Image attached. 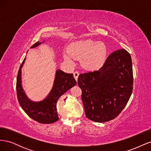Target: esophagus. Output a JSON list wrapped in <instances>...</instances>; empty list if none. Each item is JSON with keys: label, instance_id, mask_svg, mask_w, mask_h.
I'll return each instance as SVG.
<instances>
[{"label": "esophagus", "instance_id": "34e87169", "mask_svg": "<svg viewBox=\"0 0 151 151\" xmlns=\"http://www.w3.org/2000/svg\"><path fill=\"white\" fill-rule=\"evenodd\" d=\"M79 75V73L78 72L76 71V72H74V77L75 79H76L77 81V79H78Z\"/></svg>", "mask_w": 151, "mask_h": 151}]
</instances>
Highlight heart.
Returning <instances> with one entry per match:
<instances>
[{"instance_id": "heart-1", "label": "heart", "mask_w": 151, "mask_h": 151, "mask_svg": "<svg viewBox=\"0 0 151 151\" xmlns=\"http://www.w3.org/2000/svg\"><path fill=\"white\" fill-rule=\"evenodd\" d=\"M65 60L74 64L81 59V64L85 69L95 70L101 68L106 60L107 48L101 42L91 39L80 40L72 43L63 52Z\"/></svg>"}]
</instances>
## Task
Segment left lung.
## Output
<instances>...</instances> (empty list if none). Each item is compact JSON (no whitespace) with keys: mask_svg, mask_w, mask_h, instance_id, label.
I'll return each mask as SVG.
<instances>
[{"mask_svg":"<svg viewBox=\"0 0 151 151\" xmlns=\"http://www.w3.org/2000/svg\"><path fill=\"white\" fill-rule=\"evenodd\" d=\"M77 83L88 119L98 123L114 119L126 106L133 89L130 53L125 49L115 51L98 70L80 74Z\"/></svg>","mask_w":151,"mask_h":151,"instance_id":"left-lung-1","label":"left lung"}]
</instances>
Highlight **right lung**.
<instances>
[{"mask_svg": "<svg viewBox=\"0 0 151 151\" xmlns=\"http://www.w3.org/2000/svg\"><path fill=\"white\" fill-rule=\"evenodd\" d=\"M41 43L36 42L31 48L38 47ZM25 60L26 57L19 67L16 82L17 96L20 106L30 118L40 123L50 124L58 121L57 102L62 95L76 85L77 82L73 74L57 70L52 89L47 98L42 101L35 102L27 97L21 84V68Z\"/></svg>", "mask_w": 151, "mask_h": 151, "instance_id": "add662e5", "label": "right lung"}]
</instances>
